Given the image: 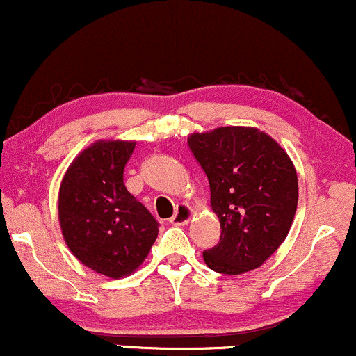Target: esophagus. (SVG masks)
<instances>
[{"label": "esophagus", "instance_id": "34e87169", "mask_svg": "<svg viewBox=\"0 0 356 356\" xmlns=\"http://www.w3.org/2000/svg\"><path fill=\"white\" fill-rule=\"evenodd\" d=\"M192 216H194V209L187 206V204H181L177 211H175V214L170 218V224H174V226H186L192 219Z\"/></svg>", "mask_w": 356, "mask_h": 356}]
</instances>
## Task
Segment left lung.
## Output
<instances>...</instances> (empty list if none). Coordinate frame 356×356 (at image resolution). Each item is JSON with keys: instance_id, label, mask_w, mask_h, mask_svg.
Returning <instances> with one entry per match:
<instances>
[{"instance_id": "1", "label": "left lung", "mask_w": 356, "mask_h": 356, "mask_svg": "<svg viewBox=\"0 0 356 356\" xmlns=\"http://www.w3.org/2000/svg\"><path fill=\"white\" fill-rule=\"evenodd\" d=\"M189 147L211 186V207L220 222L218 246L204 263L222 275L259 268L291 229L298 175L286 150L256 127H218L191 134Z\"/></svg>"}]
</instances>
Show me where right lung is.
Segmentation results:
<instances>
[{"mask_svg": "<svg viewBox=\"0 0 356 356\" xmlns=\"http://www.w3.org/2000/svg\"><path fill=\"white\" fill-rule=\"evenodd\" d=\"M134 140H97L73 159L60 184L58 220L65 243L81 264L113 277L140 268L159 222L125 189Z\"/></svg>", "mask_w": 356, "mask_h": 356, "instance_id": "right-lung-1", "label": "right lung"}]
</instances>
